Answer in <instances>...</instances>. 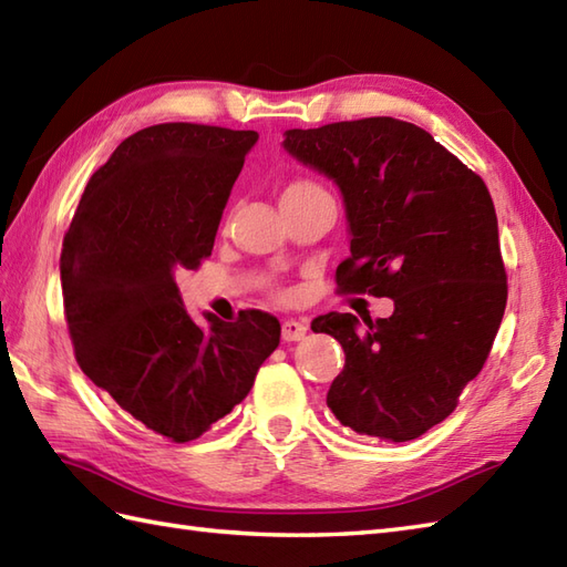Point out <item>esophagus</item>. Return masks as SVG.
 <instances>
[{
	"label": "esophagus",
	"mask_w": 567,
	"mask_h": 567,
	"mask_svg": "<svg viewBox=\"0 0 567 567\" xmlns=\"http://www.w3.org/2000/svg\"><path fill=\"white\" fill-rule=\"evenodd\" d=\"M307 336V323L297 319H285L282 321V340L292 343V340H301Z\"/></svg>",
	"instance_id": "obj_1"
}]
</instances>
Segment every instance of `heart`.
<instances>
[{
	"instance_id": "obj_1",
	"label": "heart",
	"mask_w": 567,
	"mask_h": 567,
	"mask_svg": "<svg viewBox=\"0 0 567 567\" xmlns=\"http://www.w3.org/2000/svg\"><path fill=\"white\" fill-rule=\"evenodd\" d=\"M326 193L319 183H313L309 178H295L289 181L285 190H282V203H295V200H305V197H313Z\"/></svg>"
}]
</instances>
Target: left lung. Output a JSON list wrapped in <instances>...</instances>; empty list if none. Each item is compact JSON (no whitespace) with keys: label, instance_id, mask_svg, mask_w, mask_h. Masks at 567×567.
<instances>
[{"label":"left lung","instance_id":"left-lung-1","mask_svg":"<svg viewBox=\"0 0 567 567\" xmlns=\"http://www.w3.org/2000/svg\"><path fill=\"white\" fill-rule=\"evenodd\" d=\"M285 150L336 181L350 224L340 295L391 297L372 321L326 313L346 350L326 403L346 427L408 442L450 415L488 360L507 305L493 197L430 133L396 117L287 130ZM313 328V323H311Z\"/></svg>","mask_w":567,"mask_h":567}]
</instances>
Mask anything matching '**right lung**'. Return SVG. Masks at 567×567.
Wrapping results in <instances>:
<instances>
[{
  "label": "right lung",
  "mask_w": 567,
  "mask_h": 567,
  "mask_svg": "<svg viewBox=\"0 0 567 567\" xmlns=\"http://www.w3.org/2000/svg\"><path fill=\"white\" fill-rule=\"evenodd\" d=\"M258 133L197 123L144 127L117 144L62 241L64 319L82 372L144 427L197 440L251 391L280 321L246 309L195 323L176 287L213 254Z\"/></svg>",
  "instance_id": "obj_1"
}]
</instances>
